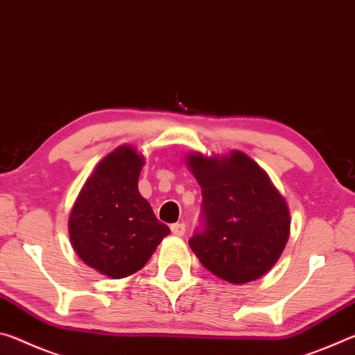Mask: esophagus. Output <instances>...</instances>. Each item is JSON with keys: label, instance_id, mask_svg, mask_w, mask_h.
<instances>
[{"label": "esophagus", "instance_id": "esophagus-1", "mask_svg": "<svg viewBox=\"0 0 355 355\" xmlns=\"http://www.w3.org/2000/svg\"><path fill=\"white\" fill-rule=\"evenodd\" d=\"M171 230L175 236H183L184 235V224H182V222H177V224H172L171 225Z\"/></svg>", "mask_w": 355, "mask_h": 355}]
</instances>
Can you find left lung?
<instances>
[{
  "label": "left lung",
  "mask_w": 355,
  "mask_h": 355,
  "mask_svg": "<svg viewBox=\"0 0 355 355\" xmlns=\"http://www.w3.org/2000/svg\"><path fill=\"white\" fill-rule=\"evenodd\" d=\"M186 166L202 188L203 232L189 245L209 272L235 285L260 279L290 238V208L271 178L239 150L192 152Z\"/></svg>",
  "instance_id": "8db88e82"
}]
</instances>
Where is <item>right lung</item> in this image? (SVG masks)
Instances as JSON below:
<instances>
[{
    "label": "right lung",
    "instance_id": "right-lung-1",
    "mask_svg": "<svg viewBox=\"0 0 355 355\" xmlns=\"http://www.w3.org/2000/svg\"><path fill=\"white\" fill-rule=\"evenodd\" d=\"M144 164L146 156L136 147L114 148L95 166L69 214L76 255L111 279L142 269L171 233L137 189Z\"/></svg>",
    "mask_w": 355,
    "mask_h": 355
}]
</instances>
